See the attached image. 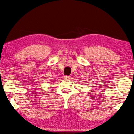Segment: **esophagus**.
<instances>
[{
	"label": "esophagus",
	"instance_id": "esophagus-1",
	"mask_svg": "<svg viewBox=\"0 0 134 134\" xmlns=\"http://www.w3.org/2000/svg\"><path fill=\"white\" fill-rule=\"evenodd\" d=\"M70 78H71V76H66H66H64V78H64L65 79H70Z\"/></svg>",
	"mask_w": 134,
	"mask_h": 134
}]
</instances>
